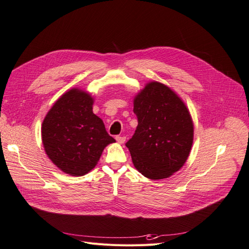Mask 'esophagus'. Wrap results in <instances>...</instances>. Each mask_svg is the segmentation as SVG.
Segmentation results:
<instances>
[{"label":"esophagus","mask_w":249,"mask_h":249,"mask_svg":"<svg viewBox=\"0 0 249 249\" xmlns=\"http://www.w3.org/2000/svg\"><path fill=\"white\" fill-rule=\"evenodd\" d=\"M116 140H117V142H118L119 143H124L125 141H126V138H125V136L118 135V136H116Z\"/></svg>","instance_id":"1"}]
</instances>
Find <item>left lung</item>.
Masks as SVG:
<instances>
[{"instance_id":"left-lung-1","label":"left lung","mask_w":249,"mask_h":249,"mask_svg":"<svg viewBox=\"0 0 249 249\" xmlns=\"http://www.w3.org/2000/svg\"><path fill=\"white\" fill-rule=\"evenodd\" d=\"M138 127L126 142L134 167L146 178H170L185 164L194 142V121L170 87L149 82L133 98Z\"/></svg>"}]
</instances>
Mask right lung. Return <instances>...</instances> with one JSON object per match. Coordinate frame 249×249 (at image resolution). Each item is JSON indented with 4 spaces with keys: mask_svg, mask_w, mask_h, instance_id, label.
Here are the masks:
<instances>
[{
    "mask_svg": "<svg viewBox=\"0 0 249 249\" xmlns=\"http://www.w3.org/2000/svg\"><path fill=\"white\" fill-rule=\"evenodd\" d=\"M94 100L89 92L72 88L53 104L42 122L46 155L62 172L74 177L91 172L104 148L116 142L93 113Z\"/></svg>",
    "mask_w": 249,
    "mask_h": 249,
    "instance_id": "right-lung-1",
    "label": "right lung"
}]
</instances>
